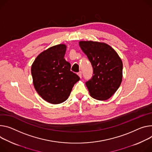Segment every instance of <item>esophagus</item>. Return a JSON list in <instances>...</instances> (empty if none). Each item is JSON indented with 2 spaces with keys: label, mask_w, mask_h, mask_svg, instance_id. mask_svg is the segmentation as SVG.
<instances>
[{
  "label": "esophagus",
  "mask_w": 152,
  "mask_h": 152,
  "mask_svg": "<svg viewBox=\"0 0 152 152\" xmlns=\"http://www.w3.org/2000/svg\"><path fill=\"white\" fill-rule=\"evenodd\" d=\"M77 74V75L79 76V77H80V78H81V77H82V72H78Z\"/></svg>",
  "instance_id": "34e87169"
}]
</instances>
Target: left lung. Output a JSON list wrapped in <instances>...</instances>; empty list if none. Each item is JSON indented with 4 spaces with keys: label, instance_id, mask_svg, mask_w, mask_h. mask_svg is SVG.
<instances>
[{
    "label": "left lung",
    "instance_id": "left-lung-1",
    "mask_svg": "<svg viewBox=\"0 0 152 152\" xmlns=\"http://www.w3.org/2000/svg\"><path fill=\"white\" fill-rule=\"evenodd\" d=\"M79 46L93 67V76L86 82L92 98L109 99L119 87L122 79V62L115 50L105 43L80 41Z\"/></svg>",
    "mask_w": 152,
    "mask_h": 152
}]
</instances>
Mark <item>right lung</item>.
Segmentation results:
<instances>
[{
	"mask_svg": "<svg viewBox=\"0 0 152 152\" xmlns=\"http://www.w3.org/2000/svg\"><path fill=\"white\" fill-rule=\"evenodd\" d=\"M66 45L59 44L39 54L31 66L33 84L38 94L48 102L58 104L66 101L80 77L70 70L64 59Z\"/></svg>",
	"mask_w": 152,
	"mask_h": 152,
	"instance_id": "obj_1",
	"label": "right lung"
}]
</instances>
